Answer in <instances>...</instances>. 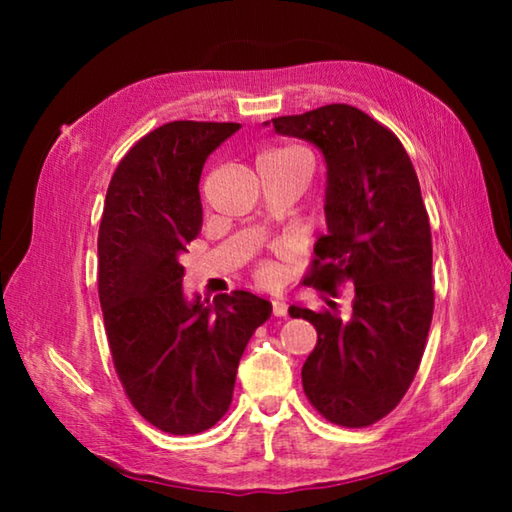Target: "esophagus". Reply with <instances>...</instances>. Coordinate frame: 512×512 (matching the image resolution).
Wrapping results in <instances>:
<instances>
[{"label": "esophagus", "mask_w": 512, "mask_h": 512, "mask_svg": "<svg viewBox=\"0 0 512 512\" xmlns=\"http://www.w3.org/2000/svg\"><path fill=\"white\" fill-rule=\"evenodd\" d=\"M289 311V305L284 302V298H273V316H287Z\"/></svg>", "instance_id": "34e87169"}]
</instances>
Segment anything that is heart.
<instances>
[{
	"label": "heart",
	"instance_id": "heart-1",
	"mask_svg": "<svg viewBox=\"0 0 512 512\" xmlns=\"http://www.w3.org/2000/svg\"><path fill=\"white\" fill-rule=\"evenodd\" d=\"M298 160H307L305 153L298 151V149H273V151H266V153L259 155L257 162H298ZM259 275H262L264 280H271L273 271H271V268H264V271Z\"/></svg>",
	"mask_w": 512,
	"mask_h": 512
}]
</instances>
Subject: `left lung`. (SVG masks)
Returning <instances> with one entry per match:
<instances>
[{"label": "left lung", "instance_id": "left-lung-1", "mask_svg": "<svg viewBox=\"0 0 512 512\" xmlns=\"http://www.w3.org/2000/svg\"><path fill=\"white\" fill-rule=\"evenodd\" d=\"M275 133L314 144L327 162L325 219L305 284L336 296L339 311L289 307L318 332L302 388L325 420L368 427L391 413L418 372L433 316L431 228L409 153L366 112L329 103L266 121Z\"/></svg>", "mask_w": 512, "mask_h": 512}]
</instances>
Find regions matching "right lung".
<instances>
[{"instance_id":"add662e5","label":"right lung","mask_w":512,"mask_h":512,"mask_svg":"<svg viewBox=\"0 0 512 512\" xmlns=\"http://www.w3.org/2000/svg\"><path fill=\"white\" fill-rule=\"evenodd\" d=\"M239 131L232 121H169L117 164L99 225L103 325L128 400L153 427L201 433L232 402L239 359L271 302L232 291L183 293L180 255L203 225V164Z\"/></svg>"}]
</instances>
